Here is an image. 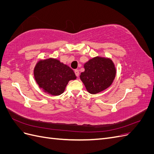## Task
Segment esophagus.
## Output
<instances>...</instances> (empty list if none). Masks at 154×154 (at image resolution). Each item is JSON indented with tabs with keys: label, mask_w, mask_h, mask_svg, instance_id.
I'll list each match as a JSON object with an SVG mask.
<instances>
[{
	"label": "esophagus",
	"mask_w": 154,
	"mask_h": 154,
	"mask_svg": "<svg viewBox=\"0 0 154 154\" xmlns=\"http://www.w3.org/2000/svg\"><path fill=\"white\" fill-rule=\"evenodd\" d=\"M74 73H75L76 76L77 77H78L79 75H80V72H79V71H78V70H77V69H76L75 71H74Z\"/></svg>",
	"instance_id": "esophagus-1"
}]
</instances>
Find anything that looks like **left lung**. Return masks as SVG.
Wrapping results in <instances>:
<instances>
[{
    "instance_id": "8db88e82",
    "label": "left lung",
    "mask_w": 154,
    "mask_h": 154,
    "mask_svg": "<svg viewBox=\"0 0 154 154\" xmlns=\"http://www.w3.org/2000/svg\"><path fill=\"white\" fill-rule=\"evenodd\" d=\"M85 71L80 79L91 94H94L105 90L112 83L116 69L110 59L96 57L84 64Z\"/></svg>"
}]
</instances>
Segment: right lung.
<instances>
[{
	"label": "right lung",
	"mask_w": 154,
	"mask_h": 154,
	"mask_svg": "<svg viewBox=\"0 0 154 154\" xmlns=\"http://www.w3.org/2000/svg\"><path fill=\"white\" fill-rule=\"evenodd\" d=\"M34 76L39 87L53 96L62 94L68 82L76 78L71 68L53 58L40 60L37 63Z\"/></svg>",
	"instance_id": "obj_1"
}]
</instances>
